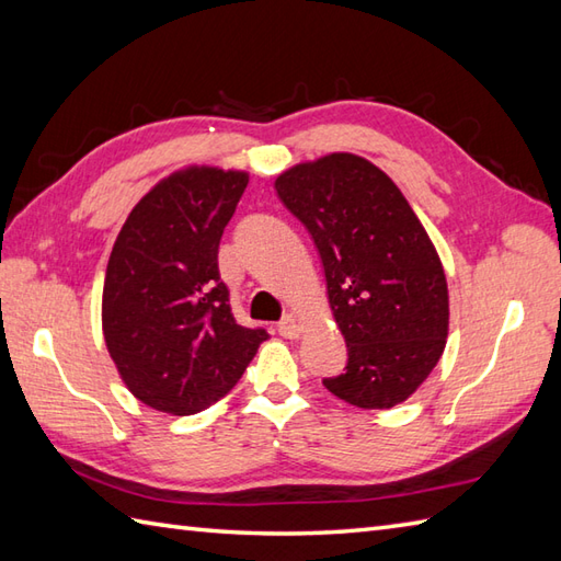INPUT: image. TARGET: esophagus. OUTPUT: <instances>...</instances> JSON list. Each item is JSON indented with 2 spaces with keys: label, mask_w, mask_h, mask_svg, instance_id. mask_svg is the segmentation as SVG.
<instances>
[{
  "label": "esophagus",
  "mask_w": 561,
  "mask_h": 561,
  "mask_svg": "<svg viewBox=\"0 0 561 561\" xmlns=\"http://www.w3.org/2000/svg\"><path fill=\"white\" fill-rule=\"evenodd\" d=\"M277 330H279V335L282 337H287V340H296L304 332V323L296 316H284L279 323H277Z\"/></svg>",
  "instance_id": "esophagus-1"
}]
</instances>
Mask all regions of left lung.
Returning <instances> with one entry per match:
<instances>
[{
  "label": "left lung",
  "mask_w": 561,
  "mask_h": 561,
  "mask_svg": "<svg viewBox=\"0 0 561 561\" xmlns=\"http://www.w3.org/2000/svg\"><path fill=\"white\" fill-rule=\"evenodd\" d=\"M274 187L313 236L347 342L344 374L323 386L356 408H396L434 371L448 337V284L432 238L400 187L356 153L296 163Z\"/></svg>",
  "instance_id": "left-lung-1"
}]
</instances>
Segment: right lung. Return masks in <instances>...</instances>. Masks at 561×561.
Segmentation results:
<instances>
[{"mask_svg":"<svg viewBox=\"0 0 561 561\" xmlns=\"http://www.w3.org/2000/svg\"><path fill=\"white\" fill-rule=\"evenodd\" d=\"M245 171L187 165L129 211L105 270L103 337L127 390L187 416L229 392L270 335L236 323L219 241Z\"/></svg>","mask_w":561,"mask_h":561,"instance_id":"1","label":"right lung"}]
</instances>
